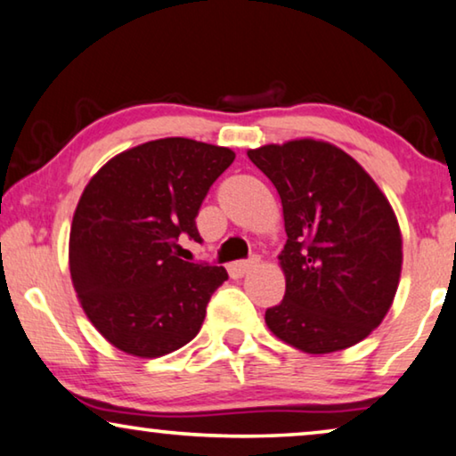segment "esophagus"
Wrapping results in <instances>:
<instances>
[{"label":"esophagus","instance_id":"1","mask_svg":"<svg viewBox=\"0 0 456 456\" xmlns=\"http://www.w3.org/2000/svg\"><path fill=\"white\" fill-rule=\"evenodd\" d=\"M256 263H259V256H250V259H247V261H236V263H232V265L228 267V272H230V275L232 277H242L244 273H248L250 269H255L256 267Z\"/></svg>","mask_w":456,"mask_h":456}]
</instances>
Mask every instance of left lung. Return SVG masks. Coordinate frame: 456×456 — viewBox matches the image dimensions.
<instances>
[{
	"mask_svg": "<svg viewBox=\"0 0 456 456\" xmlns=\"http://www.w3.org/2000/svg\"><path fill=\"white\" fill-rule=\"evenodd\" d=\"M275 184L286 247V294L265 310L275 338L306 354L352 347L380 325L401 275V232L370 175L327 142L248 150Z\"/></svg>",
	"mask_w": 456,
	"mask_h": 456,
	"instance_id": "obj_1",
	"label": "left lung"
}]
</instances>
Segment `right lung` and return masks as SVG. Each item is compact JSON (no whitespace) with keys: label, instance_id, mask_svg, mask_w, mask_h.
Wrapping results in <instances>:
<instances>
[{"label":"right lung","instance_id":"1","mask_svg":"<svg viewBox=\"0 0 456 456\" xmlns=\"http://www.w3.org/2000/svg\"><path fill=\"white\" fill-rule=\"evenodd\" d=\"M234 151L187 137L142 143L86 184L69 232L76 294L104 339L158 358L200 333L228 273L176 256L181 236L201 242L195 217Z\"/></svg>","mask_w":456,"mask_h":456}]
</instances>
